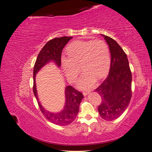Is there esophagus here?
I'll return each instance as SVG.
<instances>
[{"label":"esophagus","mask_w":152,"mask_h":152,"mask_svg":"<svg viewBox=\"0 0 152 152\" xmlns=\"http://www.w3.org/2000/svg\"><path fill=\"white\" fill-rule=\"evenodd\" d=\"M89 94V91H84L83 92V94H84V96H87V94Z\"/></svg>","instance_id":"obj_1"}]
</instances>
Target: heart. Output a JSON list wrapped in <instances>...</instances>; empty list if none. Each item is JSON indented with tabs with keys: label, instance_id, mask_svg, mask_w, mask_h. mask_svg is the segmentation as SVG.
<instances>
[{
	"label": "heart",
	"instance_id": "heart-1",
	"mask_svg": "<svg viewBox=\"0 0 152 152\" xmlns=\"http://www.w3.org/2000/svg\"><path fill=\"white\" fill-rule=\"evenodd\" d=\"M68 57L61 58L62 66L69 80L73 81L81 70H84L79 81L82 89H89L96 77H104L110 68L111 56L108 44L104 41L77 40L67 48Z\"/></svg>",
	"mask_w": 152,
	"mask_h": 152
}]
</instances>
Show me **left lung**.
<instances>
[{"label":"left lung","mask_w":152,"mask_h":152,"mask_svg":"<svg viewBox=\"0 0 152 152\" xmlns=\"http://www.w3.org/2000/svg\"><path fill=\"white\" fill-rule=\"evenodd\" d=\"M111 54L108 75L95 91L102 97L98 112L104 120L112 121L127 108L132 96V74L127 55L115 40L103 35Z\"/></svg>","instance_id":"8db88e82"}]
</instances>
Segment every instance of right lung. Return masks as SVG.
I'll return each mask as SVG.
<instances>
[{
	"instance_id": "obj_1",
	"label": "right lung",
	"mask_w": 152,
	"mask_h": 152,
	"mask_svg": "<svg viewBox=\"0 0 152 152\" xmlns=\"http://www.w3.org/2000/svg\"><path fill=\"white\" fill-rule=\"evenodd\" d=\"M72 37H62L50 40L41 49L34 67L33 91L41 112L48 121L58 126H67L71 124L79 113V106L84 96L81 92L68 86L65 88L66 102L63 110L59 113H52L45 110L39 101L35 84V75L40 69L50 61H54L58 66L61 63V53L65 45Z\"/></svg>"
}]
</instances>
